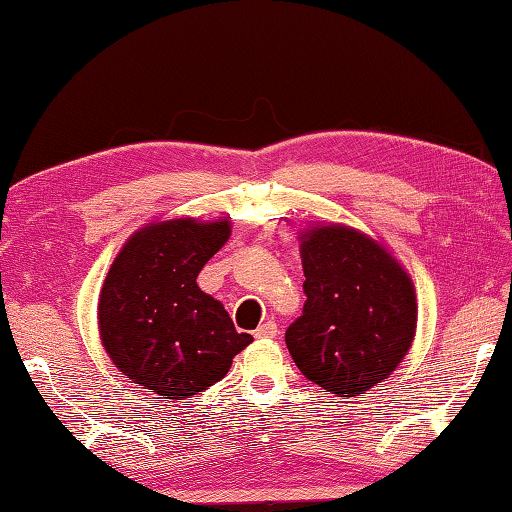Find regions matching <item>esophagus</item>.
Segmentation results:
<instances>
[{"mask_svg": "<svg viewBox=\"0 0 512 512\" xmlns=\"http://www.w3.org/2000/svg\"><path fill=\"white\" fill-rule=\"evenodd\" d=\"M277 334H279V328H277L275 321H264V323L259 325V328L255 330L257 339H275Z\"/></svg>", "mask_w": 512, "mask_h": 512, "instance_id": "obj_1", "label": "esophagus"}]
</instances>
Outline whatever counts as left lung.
<instances>
[{
  "instance_id": "8db88e82",
  "label": "left lung",
  "mask_w": 512,
  "mask_h": 512,
  "mask_svg": "<svg viewBox=\"0 0 512 512\" xmlns=\"http://www.w3.org/2000/svg\"><path fill=\"white\" fill-rule=\"evenodd\" d=\"M306 306L286 330L301 374L339 398L383 383L411 350L416 286L394 253L358 228L314 224L299 235Z\"/></svg>"
}]
</instances>
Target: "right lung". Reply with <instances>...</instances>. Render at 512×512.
Masks as SVG:
<instances>
[{
  "instance_id": "1",
  "label": "right lung",
  "mask_w": 512,
  "mask_h": 512,
  "mask_svg": "<svg viewBox=\"0 0 512 512\" xmlns=\"http://www.w3.org/2000/svg\"><path fill=\"white\" fill-rule=\"evenodd\" d=\"M228 237V217H171L138 228L118 250L96 314L107 356L136 385L184 400L224 378L253 343L195 281Z\"/></svg>"
}]
</instances>
